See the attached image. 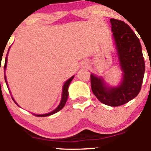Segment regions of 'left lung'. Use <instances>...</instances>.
<instances>
[{
	"mask_svg": "<svg viewBox=\"0 0 151 151\" xmlns=\"http://www.w3.org/2000/svg\"><path fill=\"white\" fill-rule=\"evenodd\" d=\"M123 78L118 88H106L101 78L91 74L93 93L103 104L118 106L129 102L139 94L144 77V58L140 42L134 32L123 21L111 19Z\"/></svg>",
	"mask_w": 151,
	"mask_h": 151,
	"instance_id": "obj_1",
	"label": "left lung"
}]
</instances>
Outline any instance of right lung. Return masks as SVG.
Segmentation results:
<instances>
[{"label": "right lung", "mask_w": 151, "mask_h": 151, "mask_svg": "<svg viewBox=\"0 0 151 151\" xmlns=\"http://www.w3.org/2000/svg\"><path fill=\"white\" fill-rule=\"evenodd\" d=\"M7 54H8V53H7ZM6 61H7V58L6 57L5 64H4V69H6ZM73 78H74V76H73V77H71V78L69 79V80H67L66 83H65L64 85H63V93H62L61 101H60V104H59V106H58V107L56 108V109H55V110H53L52 112H50V113L45 114V115H36V116H37V117H46V116H49V115H53V114L56 113V112H58V111H60V109H63V106H64L65 104H66V101H67V99H68V85H69L70 83H71V80H73ZM5 80H6V76H5ZM14 102H15V101H14ZM15 103H16V102H15Z\"/></svg>", "instance_id": "add662e5"}]
</instances>
